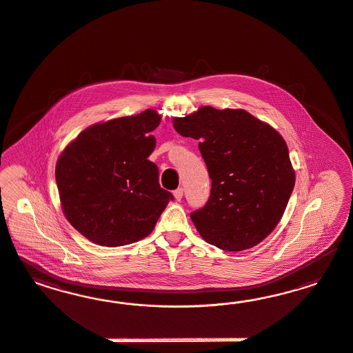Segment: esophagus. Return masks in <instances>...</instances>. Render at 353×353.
Instances as JSON below:
<instances>
[{
	"label": "esophagus",
	"mask_w": 353,
	"mask_h": 353,
	"mask_svg": "<svg viewBox=\"0 0 353 353\" xmlns=\"http://www.w3.org/2000/svg\"><path fill=\"white\" fill-rule=\"evenodd\" d=\"M173 195H174L176 201H181L182 195H183V189H182V188H179V189H176V190L173 192Z\"/></svg>",
	"instance_id": "obj_1"
}]
</instances>
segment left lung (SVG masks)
<instances>
[{
    "instance_id": "8db88e82",
    "label": "left lung",
    "mask_w": 353,
    "mask_h": 353,
    "mask_svg": "<svg viewBox=\"0 0 353 353\" xmlns=\"http://www.w3.org/2000/svg\"><path fill=\"white\" fill-rule=\"evenodd\" d=\"M183 137L199 141L211 183L203 208L190 214L204 241L225 251L256 246L289 203L295 172L277 130L245 110L201 107L173 119Z\"/></svg>"
}]
</instances>
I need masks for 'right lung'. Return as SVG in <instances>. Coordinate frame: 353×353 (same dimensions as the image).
<instances>
[{
    "mask_svg": "<svg viewBox=\"0 0 353 353\" xmlns=\"http://www.w3.org/2000/svg\"><path fill=\"white\" fill-rule=\"evenodd\" d=\"M159 124L150 108L112 119L83 130L61 154L55 181L64 216L89 241L118 247L143 239L173 201L148 161Z\"/></svg>",
    "mask_w": 353,
    "mask_h": 353,
    "instance_id": "1",
    "label": "right lung"
}]
</instances>
